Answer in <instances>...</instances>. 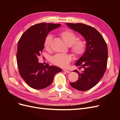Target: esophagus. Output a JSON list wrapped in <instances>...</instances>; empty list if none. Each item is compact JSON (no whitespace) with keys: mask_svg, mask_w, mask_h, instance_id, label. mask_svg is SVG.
I'll return each instance as SVG.
<instances>
[{"mask_svg":"<svg viewBox=\"0 0 120 120\" xmlns=\"http://www.w3.org/2000/svg\"><path fill=\"white\" fill-rule=\"evenodd\" d=\"M63 71H65V72H67V73H69V72H70V71H68V70H67V69H64V70H63Z\"/></svg>","mask_w":120,"mask_h":120,"instance_id":"1","label":"esophagus"}]
</instances>
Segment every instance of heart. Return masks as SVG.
<instances>
[{
	"instance_id": "b5f03b06",
	"label": "heart",
	"mask_w": 120,
	"mask_h": 120,
	"mask_svg": "<svg viewBox=\"0 0 120 120\" xmlns=\"http://www.w3.org/2000/svg\"><path fill=\"white\" fill-rule=\"evenodd\" d=\"M60 37L68 46H71V51L75 56H79L84 53L86 49V43L83 39H78V37L74 32L64 30L60 32ZM52 37L51 34L46 35L44 41V47L46 50L50 49ZM71 60V56L68 54H56L51 59V62L60 67H65Z\"/></svg>"
}]
</instances>
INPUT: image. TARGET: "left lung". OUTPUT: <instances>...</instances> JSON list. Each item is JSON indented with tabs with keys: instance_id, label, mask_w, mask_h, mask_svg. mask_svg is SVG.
I'll return each mask as SVG.
<instances>
[{
	"instance_id": "8db88e82",
	"label": "left lung",
	"mask_w": 120,
	"mask_h": 120,
	"mask_svg": "<svg viewBox=\"0 0 120 120\" xmlns=\"http://www.w3.org/2000/svg\"><path fill=\"white\" fill-rule=\"evenodd\" d=\"M68 26L82 34L86 42V49L82 56L77 61L79 66L75 71L79 75V79L70 82L76 90L85 91L96 86L106 71L108 61L107 43L102 35L96 28L81 23H67ZM82 68L84 71H80Z\"/></svg>"
}]
</instances>
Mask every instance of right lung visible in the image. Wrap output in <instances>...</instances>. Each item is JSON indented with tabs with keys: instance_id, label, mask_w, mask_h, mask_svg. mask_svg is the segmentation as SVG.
I'll use <instances>...</instances> for the list:
<instances>
[{
	"instance_id": "1",
	"label": "right lung",
	"mask_w": 120,
	"mask_h": 120,
	"mask_svg": "<svg viewBox=\"0 0 120 120\" xmlns=\"http://www.w3.org/2000/svg\"><path fill=\"white\" fill-rule=\"evenodd\" d=\"M60 25L44 22L34 24L24 32L18 42L16 60L19 74L32 88H46L52 82L55 75L61 71L57 67L39 63L38 59L48 34Z\"/></svg>"
}]
</instances>
